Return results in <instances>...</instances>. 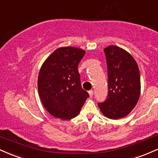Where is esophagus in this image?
<instances>
[{
	"label": "esophagus",
	"mask_w": 158,
	"mask_h": 158,
	"mask_svg": "<svg viewBox=\"0 0 158 158\" xmlns=\"http://www.w3.org/2000/svg\"><path fill=\"white\" fill-rule=\"evenodd\" d=\"M88 93H89V97H90V98H92L93 96V90H89V92H88Z\"/></svg>",
	"instance_id": "1"
}]
</instances>
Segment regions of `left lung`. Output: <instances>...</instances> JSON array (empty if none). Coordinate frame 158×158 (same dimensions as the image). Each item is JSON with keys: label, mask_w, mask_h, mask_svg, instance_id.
Here are the masks:
<instances>
[{"label": "left lung", "mask_w": 158, "mask_h": 158, "mask_svg": "<svg viewBox=\"0 0 158 158\" xmlns=\"http://www.w3.org/2000/svg\"><path fill=\"white\" fill-rule=\"evenodd\" d=\"M108 67V98L98 103L102 113L112 120L124 118L138 102L140 74L133 57L123 49L111 45L104 49Z\"/></svg>", "instance_id": "8db88e82"}]
</instances>
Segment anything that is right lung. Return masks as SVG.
Wrapping results in <instances>:
<instances>
[{
    "label": "right lung",
    "instance_id": "1",
    "mask_svg": "<svg viewBox=\"0 0 158 158\" xmlns=\"http://www.w3.org/2000/svg\"><path fill=\"white\" fill-rule=\"evenodd\" d=\"M85 51L73 47L56 49L44 61L38 79L40 100L50 114L70 120L78 114L89 94L81 87L77 69Z\"/></svg>",
    "mask_w": 158,
    "mask_h": 158
}]
</instances>
